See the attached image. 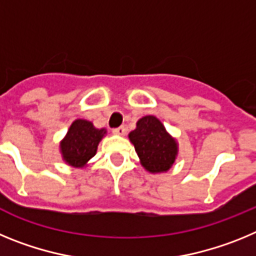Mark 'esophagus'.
<instances>
[{
    "instance_id": "obj_1",
    "label": "esophagus",
    "mask_w": 256,
    "mask_h": 256,
    "mask_svg": "<svg viewBox=\"0 0 256 256\" xmlns=\"http://www.w3.org/2000/svg\"><path fill=\"white\" fill-rule=\"evenodd\" d=\"M112 133L116 136H124L126 134V126H119V128H114Z\"/></svg>"
}]
</instances>
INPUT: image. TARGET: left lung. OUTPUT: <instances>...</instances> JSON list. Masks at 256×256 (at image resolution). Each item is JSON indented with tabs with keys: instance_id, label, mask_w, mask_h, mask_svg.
Wrapping results in <instances>:
<instances>
[{
	"instance_id": "1",
	"label": "left lung",
	"mask_w": 256,
	"mask_h": 256,
	"mask_svg": "<svg viewBox=\"0 0 256 256\" xmlns=\"http://www.w3.org/2000/svg\"><path fill=\"white\" fill-rule=\"evenodd\" d=\"M141 164L150 173H162L172 168L178 155L177 141L166 132L162 122L154 115H146L137 122L130 133Z\"/></svg>"
}]
</instances>
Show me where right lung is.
Wrapping results in <instances>:
<instances>
[{
  "instance_id": "add662e5",
  "label": "right lung",
  "mask_w": 256,
  "mask_h": 256,
  "mask_svg": "<svg viewBox=\"0 0 256 256\" xmlns=\"http://www.w3.org/2000/svg\"><path fill=\"white\" fill-rule=\"evenodd\" d=\"M106 134V130H97L91 122L76 119L72 123L64 140L60 142L62 159L74 168H83L96 155L97 146Z\"/></svg>"
}]
</instances>
